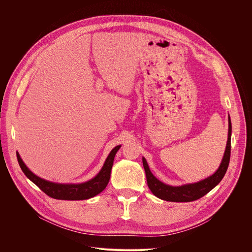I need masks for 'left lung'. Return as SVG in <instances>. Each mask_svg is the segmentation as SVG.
<instances>
[{
    "mask_svg": "<svg viewBox=\"0 0 252 252\" xmlns=\"http://www.w3.org/2000/svg\"><path fill=\"white\" fill-rule=\"evenodd\" d=\"M231 122L228 119V138L226 143L225 153L219 169L211 176L203 179L201 182L186 185L182 187H170L159 182L152 173L147 160L142 158V164L145 167L147 182L151 191L160 199L174 202H189L196 200L206 193H208L213 188L217 187L223 178L230 159V148H231Z\"/></svg>",
    "mask_w": 252,
    "mask_h": 252,
    "instance_id": "obj_1",
    "label": "left lung"
}]
</instances>
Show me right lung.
<instances>
[{"label": "right lung", "instance_id": "right-lung-1", "mask_svg": "<svg viewBox=\"0 0 252 252\" xmlns=\"http://www.w3.org/2000/svg\"><path fill=\"white\" fill-rule=\"evenodd\" d=\"M120 148L121 146H118L111 152L109 157H107V158L105 159L102 168L100 169V171L95 177H94L93 179H91V181L87 183L79 184V185L55 184V183L45 181V179L33 174L26 166V164L23 162L19 154H17V158H18L20 167L22 168L26 176L50 197H53L56 199H62V200H83V199H89L91 197L95 196L105 189L111 178V171H112L115 156L117 152L120 150Z\"/></svg>", "mask_w": 252, "mask_h": 252}]
</instances>
